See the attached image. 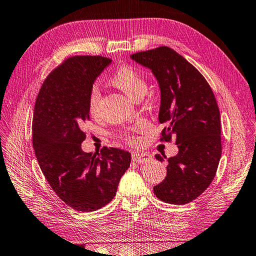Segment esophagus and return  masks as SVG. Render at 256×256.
Masks as SVG:
<instances>
[{
	"instance_id": "obj_1",
	"label": "esophagus",
	"mask_w": 256,
	"mask_h": 256,
	"mask_svg": "<svg viewBox=\"0 0 256 256\" xmlns=\"http://www.w3.org/2000/svg\"><path fill=\"white\" fill-rule=\"evenodd\" d=\"M152 156L150 154L147 152H132V160L136 164H147L152 160Z\"/></svg>"
}]
</instances>
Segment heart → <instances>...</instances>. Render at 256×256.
Instances as JSON below:
<instances>
[{
    "label": "heart",
    "mask_w": 256,
    "mask_h": 256,
    "mask_svg": "<svg viewBox=\"0 0 256 256\" xmlns=\"http://www.w3.org/2000/svg\"><path fill=\"white\" fill-rule=\"evenodd\" d=\"M110 82L113 86L118 88L124 94L134 100L141 99L147 90V82L144 76L131 66H122L118 68L112 74ZM99 99L100 92L98 88L94 86L90 90L88 95V111L94 116L98 114ZM142 128H144V126L140 125L138 126L136 129L122 131V132L120 134V136L129 144H136L138 142V138L134 132Z\"/></svg>",
    "instance_id": "1"
}]
</instances>
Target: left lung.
Masks as SVG:
<instances>
[{
	"label": "left lung",
	"mask_w": 256,
	"mask_h": 256,
	"mask_svg": "<svg viewBox=\"0 0 256 256\" xmlns=\"http://www.w3.org/2000/svg\"><path fill=\"white\" fill-rule=\"evenodd\" d=\"M130 58L157 78L159 122L166 124L160 141L175 138L178 146L176 156L168 159L164 180L154 186V193L166 203H190L212 184L221 158L220 111L214 92L194 66L166 46ZM154 157L164 161L159 154Z\"/></svg>",
	"instance_id": "obj_1"
}]
</instances>
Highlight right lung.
I'll list each match as a JSON object with an SVG mask.
<instances>
[{"instance_id": "1", "label": "right lung", "mask_w": 256, "mask_h": 256, "mask_svg": "<svg viewBox=\"0 0 256 256\" xmlns=\"http://www.w3.org/2000/svg\"><path fill=\"white\" fill-rule=\"evenodd\" d=\"M111 58L76 56L66 58L44 81L36 98L33 147L42 174L65 204L78 212H94L109 204L122 176L130 166V152L102 147L84 152L82 130L88 122V95Z\"/></svg>"}]
</instances>
